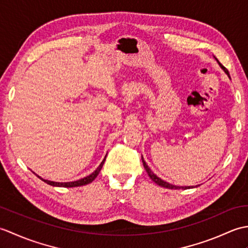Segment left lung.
Wrapping results in <instances>:
<instances>
[{
    "label": "left lung",
    "instance_id": "1",
    "mask_svg": "<svg viewBox=\"0 0 248 248\" xmlns=\"http://www.w3.org/2000/svg\"><path fill=\"white\" fill-rule=\"evenodd\" d=\"M220 65V64H219ZM220 67L223 68L224 69V71L227 73V75L229 76V73H228V70L226 69L225 67H223L222 65H220ZM141 161H143V164H144V167H145V170H146V171H147V173H148L149 175V177L152 179V181L154 182H155L156 184H159L160 186H163V187H166V188H171V189H179V188H183V189H186V188H191V186H172V184H170V183H168V182H165V181H163L162 179H160L159 177L157 176H155L154 172L151 171V170L150 168L148 167V165L146 164V162L144 161V159H143V156H141ZM193 187V186H192Z\"/></svg>",
    "mask_w": 248,
    "mask_h": 248
}]
</instances>
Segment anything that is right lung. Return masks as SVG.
<instances>
[{"label": "right lung", "mask_w": 248, "mask_h": 248, "mask_svg": "<svg viewBox=\"0 0 248 248\" xmlns=\"http://www.w3.org/2000/svg\"><path fill=\"white\" fill-rule=\"evenodd\" d=\"M105 157H107V155H105ZM105 157H104V160L101 162V164L99 165V167L97 168L96 170H94L93 173H91V175H89V176H87V177H85V178H83V179H80V180H78V181H73V182H53V181L45 180V179H41L40 177H39V178H40L43 181H45L46 183H48V184H50V186H53L75 187V186H85V184H88V183L93 182V181L94 180V179H96V177L99 175V172H100V170H101V168H102V166H103V164H104Z\"/></svg>", "instance_id": "right-lung-1"}]
</instances>
